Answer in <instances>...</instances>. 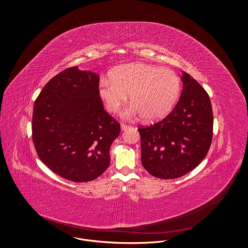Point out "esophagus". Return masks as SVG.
I'll return each mask as SVG.
<instances>
[{
    "label": "esophagus",
    "mask_w": 248,
    "mask_h": 248,
    "mask_svg": "<svg viewBox=\"0 0 248 248\" xmlns=\"http://www.w3.org/2000/svg\"><path fill=\"white\" fill-rule=\"evenodd\" d=\"M130 127H131L130 125H127V124H121V128H122L123 131H125V130L128 129Z\"/></svg>",
    "instance_id": "34e87169"
}]
</instances>
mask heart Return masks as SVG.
Returning a JSON list of instances; mask_svg holds the SVG:
<instances>
[{
    "label": "heart",
    "mask_w": 248,
    "mask_h": 248,
    "mask_svg": "<svg viewBox=\"0 0 248 248\" xmlns=\"http://www.w3.org/2000/svg\"><path fill=\"white\" fill-rule=\"evenodd\" d=\"M98 83V94L106 108L119 110L129 94L132 102L122 111L125 119L143 116L146 121L163 118L176 105L181 90L180 79L170 69L146 63L120 65Z\"/></svg>",
    "instance_id": "1"
}]
</instances>
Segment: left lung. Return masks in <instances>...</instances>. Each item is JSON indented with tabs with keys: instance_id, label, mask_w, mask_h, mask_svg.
<instances>
[{
	"instance_id": "left-lung-1",
	"label": "left lung",
	"mask_w": 248,
	"mask_h": 248,
	"mask_svg": "<svg viewBox=\"0 0 248 248\" xmlns=\"http://www.w3.org/2000/svg\"><path fill=\"white\" fill-rule=\"evenodd\" d=\"M183 89L174 109L160 122L139 128L141 162L154 177L171 179L193 170L209 151L213 111L206 91L183 71Z\"/></svg>"
}]
</instances>
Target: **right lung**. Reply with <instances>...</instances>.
<instances>
[{"label":"right lung","mask_w":248,"mask_h":248,"mask_svg":"<svg viewBox=\"0 0 248 248\" xmlns=\"http://www.w3.org/2000/svg\"><path fill=\"white\" fill-rule=\"evenodd\" d=\"M98 74L66 69L48 82L33 107L32 140L41 161L74 182L101 176L120 124L104 109Z\"/></svg>","instance_id":"obj_1"}]
</instances>
